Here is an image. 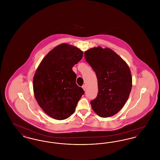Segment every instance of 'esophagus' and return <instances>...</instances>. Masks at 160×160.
<instances>
[{
    "instance_id": "34e87169",
    "label": "esophagus",
    "mask_w": 160,
    "mask_h": 160,
    "mask_svg": "<svg viewBox=\"0 0 160 160\" xmlns=\"http://www.w3.org/2000/svg\"><path fill=\"white\" fill-rule=\"evenodd\" d=\"M82 88L83 89L84 91H86V86L85 84L82 86Z\"/></svg>"
}]
</instances>
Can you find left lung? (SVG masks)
I'll list each match as a JSON object with an SVG mask.
<instances>
[{"mask_svg":"<svg viewBox=\"0 0 160 160\" xmlns=\"http://www.w3.org/2000/svg\"><path fill=\"white\" fill-rule=\"evenodd\" d=\"M87 61L96 73L98 93L91 101L93 111L101 118L116 114L129 98L132 77L129 67L109 48L93 47L84 53Z\"/></svg>","mask_w":160,"mask_h":160,"instance_id":"obj_1","label":"left lung"}]
</instances>
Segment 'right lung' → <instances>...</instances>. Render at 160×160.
I'll use <instances>...</instances> for the list:
<instances>
[{
    "instance_id": "1",
    "label": "right lung",
    "mask_w": 160,
    "mask_h": 160,
    "mask_svg": "<svg viewBox=\"0 0 160 160\" xmlns=\"http://www.w3.org/2000/svg\"><path fill=\"white\" fill-rule=\"evenodd\" d=\"M83 51L63 43L52 49L38 66L33 79V93L38 105L57 120L72 114L83 89L76 84L73 66L82 59Z\"/></svg>"
}]
</instances>
